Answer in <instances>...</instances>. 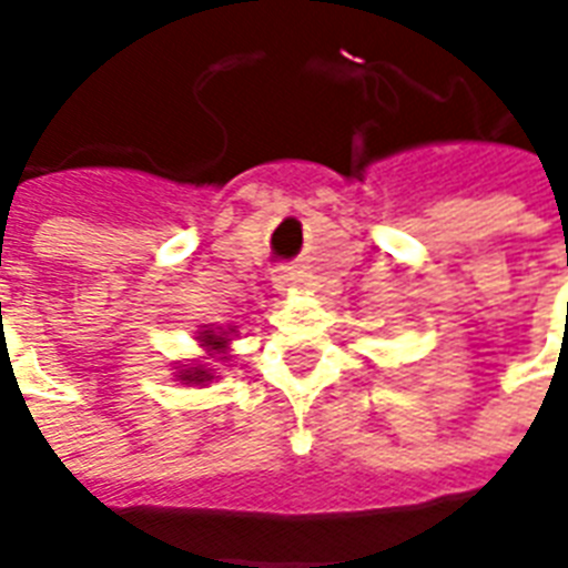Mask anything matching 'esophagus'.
I'll list each match as a JSON object with an SVG mask.
<instances>
[{"label":"esophagus","mask_w":568,"mask_h":568,"mask_svg":"<svg viewBox=\"0 0 568 568\" xmlns=\"http://www.w3.org/2000/svg\"><path fill=\"white\" fill-rule=\"evenodd\" d=\"M272 281H275V290H278V293H284V296H287V293H296L298 290L296 270H278Z\"/></svg>","instance_id":"esophagus-1"}]
</instances>
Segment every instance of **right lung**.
Listing matches in <instances>:
<instances>
[{
    "label": "right lung",
    "instance_id": "right-lung-1",
    "mask_svg": "<svg viewBox=\"0 0 568 568\" xmlns=\"http://www.w3.org/2000/svg\"><path fill=\"white\" fill-rule=\"evenodd\" d=\"M234 328L222 331V328H207V325H202V331H199V343L207 348V352H225V346H229V334ZM181 381H187V384H205V381H211L213 375L207 369H202V366H190V369H181L179 375Z\"/></svg>",
    "mask_w": 568,
    "mask_h": 568
}]
</instances>
